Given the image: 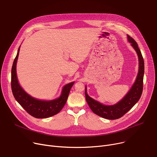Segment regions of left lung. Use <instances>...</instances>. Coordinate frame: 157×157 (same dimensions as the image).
I'll return each instance as SVG.
<instances>
[{"instance_id":"1","label":"left lung","mask_w":157,"mask_h":157,"mask_svg":"<svg viewBox=\"0 0 157 157\" xmlns=\"http://www.w3.org/2000/svg\"><path fill=\"white\" fill-rule=\"evenodd\" d=\"M128 40L136 51L139 58V72L134 84L130 91L122 100L113 105H104L103 104L90 97L85 88V97L86 101L91 110L97 116L110 120L117 119L122 117L130 110L141 98L143 88V76L144 72V60L138 44L132 37L128 35Z\"/></svg>"}]
</instances>
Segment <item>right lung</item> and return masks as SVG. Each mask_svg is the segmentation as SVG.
I'll return each mask as SVG.
<instances>
[{
    "mask_svg": "<svg viewBox=\"0 0 157 157\" xmlns=\"http://www.w3.org/2000/svg\"><path fill=\"white\" fill-rule=\"evenodd\" d=\"M19 48L14 59L11 70V88L16 101L29 115L35 118H47L58 113L65 105L69 91L74 82L66 85L62 90L60 97L51 101H43L35 99L29 96L20 86L16 75V63Z\"/></svg>",
    "mask_w": 157,
    "mask_h": 157,
    "instance_id": "right-lung-1",
    "label": "right lung"
}]
</instances>
